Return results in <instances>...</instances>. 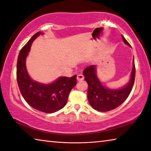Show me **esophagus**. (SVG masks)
I'll return each mask as SVG.
<instances>
[{
	"label": "esophagus",
	"instance_id": "34e87169",
	"mask_svg": "<svg viewBox=\"0 0 151 151\" xmlns=\"http://www.w3.org/2000/svg\"><path fill=\"white\" fill-rule=\"evenodd\" d=\"M83 79H84V77L82 74H79V75L77 76V80L78 81H82Z\"/></svg>",
	"mask_w": 151,
	"mask_h": 151
}]
</instances>
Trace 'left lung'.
<instances>
[{
	"label": "left lung",
	"instance_id": "obj_1",
	"mask_svg": "<svg viewBox=\"0 0 151 151\" xmlns=\"http://www.w3.org/2000/svg\"><path fill=\"white\" fill-rule=\"evenodd\" d=\"M122 40L130 46L128 42L122 35ZM135 65L133 58V68L130 81L127 85L120 89H110L104 87L96 75V66L90 65L83 71L85 80L88 84V99L91 106L100 112H108L118 107L124 102L131 92L135 79Z\"/></svg>",
	"mask_w": 151,
	"mask_h": 151
}]
</instances>
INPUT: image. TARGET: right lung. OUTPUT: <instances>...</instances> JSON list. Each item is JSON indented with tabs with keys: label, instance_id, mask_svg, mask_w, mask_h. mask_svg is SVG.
<instances>
[{
	"label": "right lung",
	"instance_id": "right-lung-1",
	"mask_svg": "<svg viewBox=\"0 0 151 151\" xmlns=\"http://www.w3.org/2000/svg\"><path fill=\"white\" fill-rule=\"evenodd\" d=\"M42 34L41 32L35 34L20 51L17 64V80L24 100L35 109L49 114L62 109L65 106L71 89L77 83V76L60 77L49 84L37 82L30 78L26 68V58L33 42Z\"/></svg>",
	"mask_w": 151,
	"mask_h": 151
}]
</instances>
